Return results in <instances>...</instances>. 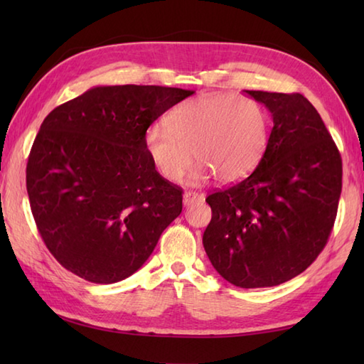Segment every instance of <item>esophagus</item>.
<instances>
[{
	"label": "esophagus",
	"mask_w": 364,
	"mask_h": 364,
	"mask_svg": "<svg viewBox=\"0 0 364 364\" xmlns=\"http://www.w3.org/2000/svg\"><path fill=\"white\" fill-rule=\"evenodd\" d=\"M202 200H203V196H202V194H197V192H192V191L184 192V196H183V203H184V206H189V205H192V203L202 202Z\"/></svg>",
	"instance_id": "esophagus-1"
}]
</instances>
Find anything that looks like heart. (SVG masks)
<instances>
[{
	"label": "heart",
	"mask_w": 364,
	"mask_h": 364,
	"mask_svg": "<svg viewBox=\"0 0 364 364\" xmlns=\"http://www.w3.org/2000/svg\"><path fill=\"white\" fill-rule=\"evenodd\" d=\"M145 134V150L161 176L178 183L192 164L194 181L214 173L220 181L241 180L258 164L267 144V117L249 97L202 95L180 105Z\"/></svg>",
	"instance_id": "b5f03b06"
}]
</instances>
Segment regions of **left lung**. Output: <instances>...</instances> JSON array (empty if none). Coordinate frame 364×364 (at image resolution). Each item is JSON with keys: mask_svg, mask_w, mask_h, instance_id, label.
Instances as JSON below:
<instances>
[{"mask_svg": "<svg viewBox=\"0 0 364 364\" xmlns=\"http://www.w3.org/2000/svg\"><path fill=\"white\" fill-rule=\"evenodd\" d=\"M244 92L267 107L274 128L257 168L206 197L203 247L227 282L250 289L288 282L319 257L335 225L343 161L304 95Z\"/></svg>", "mask_w": 364, "mask_h": 364, "instance_id": "1", "label": "left lung"}]
</instances>
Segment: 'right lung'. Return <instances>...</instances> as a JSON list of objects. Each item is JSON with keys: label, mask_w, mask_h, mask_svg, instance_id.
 Wrapping results in <instances>:
<instances>
[{"label": "right lung", "mask_w": 364, "mask_h": 364, "mask_svg": "<svg viewBox=\"0 0 364 364\" xmlns=\"http://www.w3.org/2000/svg\"><path fill=\"white\" fill-rule=\"evenodd\" d=\"M192 90L100 86L46 115L26 189L46 249L84 280L117 283L149 259L183 210V189L145 150L151 123Z\"/></svg>", "instance_id": "1"}]
</instances>
